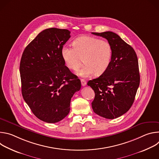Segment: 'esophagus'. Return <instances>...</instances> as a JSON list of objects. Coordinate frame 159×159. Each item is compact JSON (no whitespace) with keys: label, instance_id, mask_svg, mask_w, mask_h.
Returning <instances> with one entry per match:
<instances>
[{"label":"esophagus","instance_id":"esophagus-1","mask_svg":"<svg viewBox=\"0 0 159 159\" xmlns=\"http://www.w3.org/2000/svg\"><path fill=\"white\" fill-rule=\"evenodd\" d=\"M80 81H81V84L82 86H85L87 84V82L84 79H81Z\"/></svg>","mask_w":159,"mask_h":159}]
</instances>
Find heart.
<instances>
[{
	"mask_svg": "<svg viewBox=\"0 0 159 159\" xmlns=\"http://www.w3.org/2000/svg\"><path fill=\"white\" fill-rule=\"evenodd\" d=\"M72 46L74 49L63 47L61 55L66 66L72 70H77L84 61L85 65L77 72L79 76L87 77L94 73L101 75L108 69L112 57V48L107 40L84 36L75 39Z\"/></svg>",
	"mask_w": 159,
	"mask_h": 159,
	"instance_id": "obj_1",
	"label": "heart"
}]
</instances>
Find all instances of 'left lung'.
I'll list each match as a JSON object with an SVG mask.
<instances>
[{
  "instance_id": "1",
  "label": "left lung",
  "mask_w": 159,
  "mask_h": 159,
  "mask_svg": "<svg viewBox=\"0 0 159 159\" xmlns=\"http://www.w3.org/2000/svg\"><path fill=\"white\" fill-rule=\"evenodd\" d=\"M92 33L106 38L112 48L108 69L98 78L87 82L95 93L92 107L96 114L115 119L126 113L134 102L140 80L138 58L133 48L117 34L111 31Z\"/></svg>"
}]
</instances>
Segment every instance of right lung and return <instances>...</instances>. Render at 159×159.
I'll use <instances>...</instances> for the list:
<instances>
[{"instance_id":"1","label":"right lung","mask_w":159,"mask_h":159,"mask_svg":"<svg viewBox=\"0 0 159 159\" xmlns=\"http://www.w3.org/2000/svg\"><path fill=\"white\" fill-rule=\"evenodd\" d=\"M70 31L48 28L39 33L22 53L20 62L24 100L40 120L54 123L70 112V101L80 80L65 65L61 55Z\"/></svg>"}]
</instances>
